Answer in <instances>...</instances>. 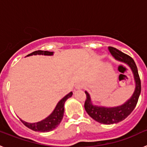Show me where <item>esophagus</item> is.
<instances>
[{"label": "esophagus", "instance_id": "obj_1", "mask_svg": "<svg viewBox=\"0 0 147 147\" xmlns=\"http://www.w3.org/2000/svg\"><path fill=\"white\" fill-rule=\"evenodd\" d=\"M83 88H84V84L83 83H79L76 86V89H82Z\"/></svg>", "mask_w": 147, "mask_h": 147}]
</instances>
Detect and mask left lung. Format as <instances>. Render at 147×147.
<instances>
[{
	"instance_id": "left-lung-1",
	"label": "left lung",
	"mask_w": 147,
	"mask_h": 147,
	"mask_svg": "<svg viewBox=\"0 0 147 147\" xmlns=\"http://www.w3.org/2000/svg\"><path fill=\"white\" fill-rule=\"evenodd\" d=\"M110 54L116 60L125 63L130 67L134 76L136 82L135 91L129 100L123 105L114 107H106L96 106L92 104L91 98L89 93L85 91L86 100L85 102V109L88 115L95 121L104 124H112L124 120L133 111L138 101V98L141 94V85L137 66L136 62L129 55L121 52L115 48L108 47Z\"/></svg>"
}]
</instances>
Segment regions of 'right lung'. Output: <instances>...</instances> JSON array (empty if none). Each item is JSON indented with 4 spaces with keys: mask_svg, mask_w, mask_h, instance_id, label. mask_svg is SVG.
I'll return each instance as SVG.
<instances>
[{
    "mask_svg": "<svg viewBox=\"0 0 147 147\" xmlns=\"http://www.w3.org/2000/svg\"><path fill=\"white\" fill-rule=\"evenodd\" d=\"M54 52L51 51H35L34 52L31 53V54H28L27 57L32 55H47V56H51L53 55ZM73 93L71 92L67 95H66L64 98H62V99L58 102V104L56 106L55 109L52 112V113L49 115L46 119L44 120L41 121L37 122V123H28L24 121L21 120L23 124L27 127L29 129H32L36 132H49L53 129H54L56 127H57L58 125L60 124V122L62 121V118H63V115H64V104L66 100L68 98L72 96Z\"/></svg>",
    "mask_w": 147,
    "mask_h": 147,
    "instance_id": "add662e5",
    "label": "right lung"
}]
</instances>
